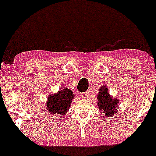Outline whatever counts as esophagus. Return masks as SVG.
I'll use <instances>...</instances> for the list:
<instances>
[{
    "label": "esophagus",
    "mask_w": 156,
    "mask_h": 156,
    "mask_svg": "<svg viewBox=\"0 0 156 156\" xmlns=\"http://www.w3.org/2000/svg\"><path fill=\"white\" fill-rule=\"evenodd\" d=\"M80 96L82 97V99H87V97H88V93L87 92L82 93V94H80Z\"/></svg>",
    "instance_id": "obj_1"
}]
</instances>
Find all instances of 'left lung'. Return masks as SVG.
<instances>
[{"label": "left lung", "instance_id": "left-lung-1", "mask_svg": "<svg viewBox=\"0 0 156 156\" xmlns=\"http://www.w3.org/2000/svg\"><path fill=\"white\" fill-rule=\"evenodd\" d=\"M97 104L99 110L102 112V114L106 117L115 116L119 108V100L118 98L112 97L108 92V89L106 85L100 87L97 94Z\"/></svg>", "mask_w": 156, "mask_h": 156}]
</instances>
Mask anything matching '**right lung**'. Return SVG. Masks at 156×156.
I'll list each match as a JSON object with an SVG mask.
<instances>
[{"label": "right lung", "mask_w": 156, "mask_h": 156, "mask_svg": "<svg viewBox=\"0 0 156 156\" xmlns=\"http://www.w3.org/2000/svg\"><path fill=\"white\" fill-rule=\"evenodd\" d=\"M74 94L70 89L62 87L60 91L54 94H50L47 101V111L51 115H59L65 116L69 110ZM62 118V117H60ZM61 120V119H60Z\"/></svg>", "instance_id": "obj_1"}]
</instances>
